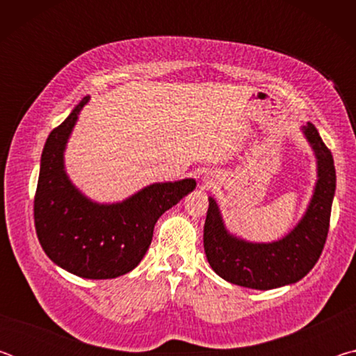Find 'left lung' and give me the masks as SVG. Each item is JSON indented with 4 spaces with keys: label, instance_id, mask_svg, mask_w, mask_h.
<instances>
[{
    "label": "left lung",
    "instance_id": "left-lung-1",
    "mask_svg": "<svg viewBox=\"0 0 356 356\" xmlns=\"http://www.w3.org/2000/svg\"><path fill=\"white\" fill-rule=\"evenodd\" d=\"M301 130L317 159V182L305 215L287 236L270 243L232 236L218 204L209 197L204 251L213 272L227 282L257 291L293 284L311 272L322 254L336 190L334 161L314 125L308 122Z\"/></svg>",
    "mask_w": 356,
    "mask_h": 356
}]
</instances>
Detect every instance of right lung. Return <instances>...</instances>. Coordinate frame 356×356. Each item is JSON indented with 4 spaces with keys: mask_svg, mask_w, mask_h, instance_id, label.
Wrapping results in <instances>:
<instances>
[{
    "mask_svg": "<svg viewBox=\"0 0 356 356\" xmlns=\"http://www.w3.org/2000/svg\"><path fill=\"white\" fill-rule=\"evenodd\" d=\"M89 95L51 131L42 150L34 225L45 254L86 280H111L134 270L149 250L154 226L195 190V179L144 186L122 202L99 204L72 184L64 150Z\"/></svg>",
    "mask_w": 356,
    "mask_h": 356,
    "instance_id": "1",
    "label": "right lung"
}]
</instances>
